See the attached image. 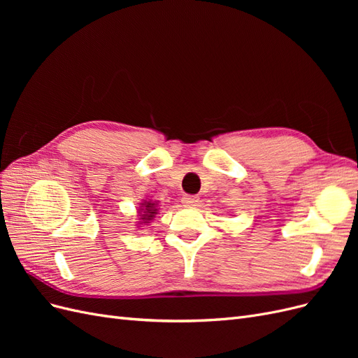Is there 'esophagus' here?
<instances>
[{
	"instance_id": "1",
	"label": "esophagus",
	"mask_w": 358,
	"mask_h": 358,
	"mask_svg": "<svg viewBox=\"0 0 358 358\" xmlns=\"http://www.w3.org/2000/svg\"><path fill=\"white\" fill-rule=\"evenodd\" d=\"M182 203L185 204V206H197V203H199V197H196V196H183L182 197Z\"/></svg>"
}]
</instances>
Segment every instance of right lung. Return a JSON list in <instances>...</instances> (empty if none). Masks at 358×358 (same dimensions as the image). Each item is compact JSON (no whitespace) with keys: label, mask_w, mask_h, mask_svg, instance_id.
<instances>
[{"label":"right lung","mask_w":358,"mask_h":358,"mask_svg":"<svg viewBox=\"0 0 358 358\" xmlns=\"http://www.w3.org/2000/svg\"><path fill=\"white\" fill-rule=\"evenodd\" d=\"M143 213H142V220L145 222H148L149 220L154 218V215L157 213V209H155V203H145V209H142Z\"/></svg>","instance_id":"right-lung-1"}]
</instances>
